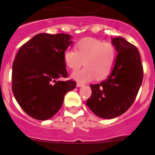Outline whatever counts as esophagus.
<instances>
[{
	"label": "esophagus",
	"instance_id": "esophagus-1",
	"mask_svg": "<svg viewBox=\"0 0 155 155\" xmlns=\"http://www.w3.org/2000/svg\"><path fill=\"white\" fill-rule=\"evenodd\" d=\"M84 85V84H82V83H80V82H77V83H76V87H82Z\"/></svg>",
	"mask_w": 155,
	"mask_h": 155
}]
</instances>
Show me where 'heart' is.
Returning a JSON list of instances; mask_svg holds the SVG:
<instances>
[{"label": "heart", "instance_id": "1", "mask_svg": "<svg viewBox=\"0 0 155 155\" xmlns=\"http://www.w3.org/2000/svg\"><path fill=\"white\" fill-rule=\"evenodd\" d=\"M76 51L68 48L64 52V61L69 68L76 70L82 65L85 68L75 70L71 78L79 82L94 79L102 80L112 71L115 61V49L111 43L95 38H85L75 46Z\"/></svg>", "mask_w": 155, "mask_h": 155}]
</instances>
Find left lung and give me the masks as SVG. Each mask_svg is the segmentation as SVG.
<instances>
[{"instance_id":"left-lung-1","label":"left lung","mask_w":155,"mask_h":155,"mask_svg":"<svg viewBox=\"0 0 155 155\" xmlns=\"http://www.w3.org/2000/svg\"><path fill=\"white\" fill-rule=\"evenodd\" d=\"M118 52L113 70L100 84L91 85L92 94L87 106L98 117L116 118L134 104L142 85L143 68L140 52L123 37L112 39Z\"/></svg>"}]
</instances>
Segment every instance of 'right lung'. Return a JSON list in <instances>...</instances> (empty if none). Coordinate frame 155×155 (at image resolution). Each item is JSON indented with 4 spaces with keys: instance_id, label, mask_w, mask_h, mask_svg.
Returning a JSON list of instances; mask_svg holds the SVG:
<instances>
[{
    "instance_id": "right-lung-1",
    "label": "right lung",
    "mask_w": 155,
    "mask_h": 155,
    "mask_svg": "<svg viewBox=\"0 0 155 155\" xmlns=\"http://www.w3.org/2000/svg\"><path fill=\"white\" fill-rule=\"evenodd\" d=\"M67 34L41 33L18 50L12 64V91L21 109L32 118L45 121L61 107L65 94L76 87L67 77L64 52L73 41Z\"/></svg>"
}]
</instances>
